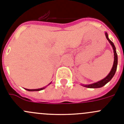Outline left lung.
I'll use <instances>...</instances> for the list:
<instances>
[{
    "label": "left lung",
    "mask_w": 124,
    "mask_h": 124,
    "mask_svg": "<svg viewBox=\"0 0 124 124\" xmlns=\"http://www.w3.org/2000/svg\"><path fill=\"white\" fill-rule=\"evenodd\" d=\"M105 36H106L107 39L108 40L109 42L110 43V44L112 46L113 49L114 51V58H115V60H114V63H113V65L112 69L110 71V73L108 74L106 78H105L104 79H103L102 80H100V81L96 83H94V84H90V85H83L84 86L87 88H101L103 86L105 85V84H107L110 80L113 78V77L115 75V73H116V69H117V53H116V47H115V45H114L113 43L108 39V34L107 33H105Z\"/></svg>",
    "instance_id": "1"
}]
</instances>
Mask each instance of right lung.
Here are the masks:
<instances>
[{
  "mask_svg": "<svg viewBox=\"0 0 124 124\" xmlns=\"http://www.w3.org/2000/svg\"><path fill=\"white\" fill-rule=\"evenodd\" d=\"M44 88H39V89H33V90H30V89H26V88H25V89L27 90V91H40V90H42Z\"/></svg>",
  "mask_w": 124,
  "mask_h": 124,
  "instance_id": "add662e5",
  "label": "right lung"
}]
</instances>
